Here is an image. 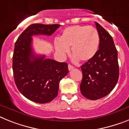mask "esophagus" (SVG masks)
<instances>
[{
	"label": "esophagus",
	"instance_id": "esophagus-1",
	"mask_svg": "<svg viewBox=\"0 0 129 129\" xmlns=\"http://www.w3.org/2000/svg\"><path fill=\"white\" fill-rule=\"evenodd\" d=\"M73 68H74V67L73 66H71V64H69L68 65V70H73Z\"/></svg>",
	"mask_w": 129,
	"mask_h": 129
}]
</instances>
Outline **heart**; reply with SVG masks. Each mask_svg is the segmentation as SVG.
Returning a JSON list of instances; mask_svg holds the SVG:
<instances>
[{
	"label": "heart",
	"mask_w": 129,
	"mask_h": 129,
	"mask_svg": "<svg viewBox=\"0 0 129 129\" xmlns=\"http://www.w3.org/2000/svg\"><path fill=\"white\" fill-rule=\"evenodd\" d=\"M59 41H55L58 54L65 56L70 52L80 61L86 62L95 56L98 51L100 39L98 31L92 26L74 25L62 31Z\"/></svg>",
	"instance_id": "obj_1"
}]
</instances>
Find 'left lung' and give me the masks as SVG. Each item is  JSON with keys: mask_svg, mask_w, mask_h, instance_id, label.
<instances>
[{"mask_svg": "<svg viewBox=\"0 0 129 129\" xmlns=\"http://www.w3.org/2000/svg\"><path fill=\"white\" fill-rule=\"evenodd\" d=\"M99 35V49L95 56L81 66V94L92 100L102 98L114 88L119 75L117 50L111 36L95 22Z\"/></svg>", "mask_w": 129, "mask_h": 129, "instance_id": "obj_1", "label": "left lung"}]
</instances>
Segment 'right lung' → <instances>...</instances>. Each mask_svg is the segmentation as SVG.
<instances>
[{
    "label": "right lung",
    "mask_w": 129,
    "mask_h": 129,
    "mask_svg": "<svg viewBox=\"0 0 129 129\" xmlns=\"http://www.w3.org/2000/svg\"><path fill=\"white\" fill-rule=\"evenodd\" d=\"M60 25H30L15 43L12 69L16 85L27 99L39 104L51 102L58 95L59 81L68 73V63L37 56L32 48L33 35H51Z\"/></svg>",
    "instance_id": "1"
}]
</instances>
